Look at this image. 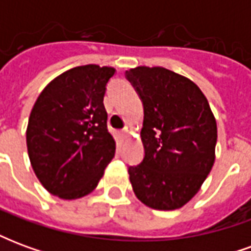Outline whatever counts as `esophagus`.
I'll return each mask as SVG.
<instances>
[{
	"label": "esophagus",
	"mask_w": 251,
	"mask_h": 251,
	"mask_svg": "<svg viewBox=\"0 0 251 251\" xmlns=\"http://www.w3.org/2000/svg\"><path fill=\"white\" fill-rule=\"evenodd\" d=\"M131 133H133V127H131V126H126L125 129L122 130V136L125 137V138H127V137L131 136Z\"/></svg>",
	"instance_id": "1"
}]
</instances>
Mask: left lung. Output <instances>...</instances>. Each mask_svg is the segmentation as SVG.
I'll return each mask as SVG.
<instances>
[{"instance_id":"obj_1","label":"left lung","mask_w":251,"mask_h":251,"mask_svg":"<svg viewBox=\"0 0 251 251\" xmlns=\"http://www.w3.org/2000/svg\"><path fill=\"white\" fill-rule=\"evenodd\" d=\"M144 104L145 157L129 168L134 194L154 210H177L198 194L215 161V117L191 79L164 67L126 71Z\"/></svg>"}]
</instances>
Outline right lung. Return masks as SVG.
Masks as SVG:
<instances>
[{
	"label": "right lung",
	"mask_w": 251,
	"mask_h": 251,
	"mask_svg": "<svg viewBox=\"0 0 251 251\" xmlns=\"http://www.w3.org/2000/svg\"><path fill=\"white\" fill-rule=\"evenodd\" d=\"M113 67H74L47 84L26 127L30 165L43 187L60 199L93 192L113 160L103 97Z\"/></svg>",
	"instance_id": "add662e5"
}]
</instances>
